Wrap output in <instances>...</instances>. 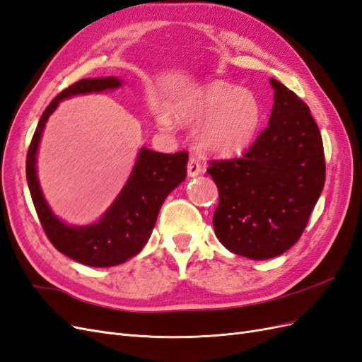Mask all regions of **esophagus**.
Wrapping results in <instances>:
<instances>
[{"label":"esophagus","instance_id":"obj_1","mask_svg":"<svg viewBox=\"0 0 362 362\" xmlns=\"http://www.w3.org/2000/svg\"><path fill=\"white\" fill-rule=\"evenodd\" d=\"M202 172V168H201V163L196 160L194 157H192L189 160V164H187V175L190 178H194L198 177V175Z\"/></svg>","mask_w":362,"mask_h":362}]
</instances>
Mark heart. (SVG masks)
I'll return each mask as SVG.
<instances>
[{
    "label": "heart",
    "mask_w": 362,
    "mask_h": 362,
    "mask_svg": "<svg viewBox=\"0 0 362 362\" xmlns=\"http://www.w3.org/2000/svg\"><path fill=\"white\" fill-rule=\"evenodd\" d=\"M170 116L180 124L198 125V145L205 154L234 157L242 154L255 139L261 125L262 107L258 96L221 81L194 87L175 100ZM161 128H172L169 116L160 117Z\"/></svg>",
    "instance_id": "b5f03b06"
}]
</instances>
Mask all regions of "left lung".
<instances>
[{"label":"left lung","mask_w":362,"mask_h":362,"mask_svg":"<svg viewBox=\"0 0 362 362\" xmlns=\"http://www.w3.org/2000/svg\"><path fill=\"white\" fill-rule=\"evenodd\" d=\"M275 90L267 128L242 158L210 161L218 189L214 233L250 259L282 255L300 238L325 185V154L310 107L286 86Z\"/></svg>","instance_id":"1"}]
</instances>
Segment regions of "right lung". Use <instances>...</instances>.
<instances>
[{
  "instance_id": "add662e5",
  "label": "right lung",
  "mask_w": 362,
  "mask_h": 362,
  "mask_svg": "<svg viewBox=\"0 0 362 362\" xmlns=\"http://www.w3.org/2000/svg\"><path fill=\"white\" fill-rule=\"evenodd\" d=\"M117 76L84 78L59 93L43 112L27 154V182L43 231L63 255L90 267H112L137 255L156 226L158 211L169 193L187 177V152L161 154L141 146L131 175L113 204L89 225H68L54 214L37 178V151L49 116L60 101L71 96L116 90Z\"/></svg>"
}]
</instances>
